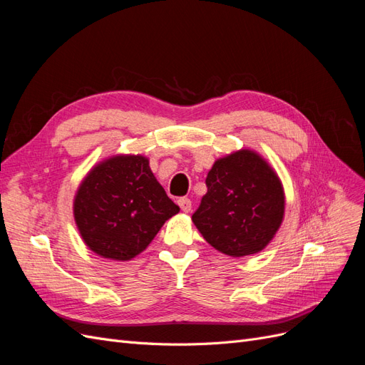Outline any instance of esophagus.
Returning <instances> with one entry per match:
<instances>
[{"label": "esophagus", "instance_id": "esophagus-1", "mask_svg": "<svg viewBox=\"0 0 365 365\" xmlns=\"http://www.w3.org/2000/svg\"><path fill=\"white\" fill-rule=\"evenodd\" d=\"M178 205L181 207V210H182L184 213H189L190 210H192V201L189 200V197H180Z\"/></svg>", "mask_w": 365, "mask_h": 365}]
</instances>
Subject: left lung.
Listing matches in <instances>:
<instances>
[{"instance_id": "obj_1", "label": "left lung", "mask_w": 365, "mask_h": 365, "mask_svg": "<svg viewBox=\"0 0 365 365\" xmlns=\"http://www.w3.org/2000/svg\"><path fill=\"white\" fill-rule=\"evenodd\" d=\"M205 185L192 220L210 245L244 257L269 244L283 220L284 193L267 161L242 149L217 160Z\"/></svg>"}]
</instances>
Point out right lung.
I'll use <instances>...</instances> for the list:
<instances>
[{
	"mask_svg": "<svg viewBox=\"0 0 365 365\" xmlns=\"http://www.w3.org/2000/svg\"><path fill=\"white\" fill-rule=\"evenodd\" d=\"M178 212L141 155H118L97 164L74 197V219L83 242L113 260H129L146 250Z\"/></svg>",
	"mask_w": 365,
	"mask_h": 365,
	"instance_id": "1",
	"label": "right lung"
}]
</instances>
